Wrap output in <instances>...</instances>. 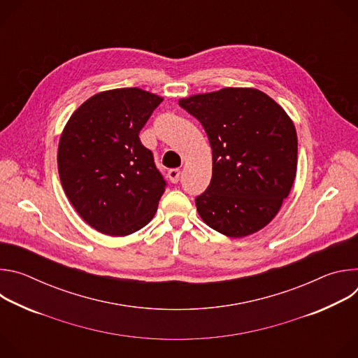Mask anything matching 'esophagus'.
I'll use <instances>...</instances> for the list:
<instances>
[{
	"label": "esophagus",
	"instance_id": "esophagus-1",
	"mask_svg": "<svg viewBox=\"0 0 358 358\" xmlns=\"http://www.w3.org/2000/svg\"><path fill=\"white\" fill-rule=\"evenodd\" d=\"M180 176H181V171L178 169H173L169 171V178L173 184H177L180 181Z\"/></svg>",
	"mask_w": 358,
	"mask_h": 358
}]
</instances>
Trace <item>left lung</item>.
Segmentation results:
<instances>
[{"label":"left lung","mask_w":358,"mask_h":358,"mask_svg":"<svg viewBox=\"0 0 358 358\" xmlns=\"http://www.w3.org/2000/svg\"><path fill=\"white\" fill-rule=\"evenodd\" d=\"M213 148V178L195 198L210 228L243 238L265 228L287 198L297 170L293 120L266 93L224 87L178 100Z\"/></svg>","instance_id":"1"}]
</instances>
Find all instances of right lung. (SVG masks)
<instances>
[{
    "label": "right lung",
    "mask_w": 358,
    "mask_h": 358,
    "mask_svg": "<svg viewBox=\"0 0 358 358\" xmlns=\"http://www.w3.org/2000/svg\"><path fill=\"white\" fill-rule=\"evenodd\" d=\"M163 97L140 87L93 94L72 113L59 138L64 191L96 231L126 236L155 217L166 181L138 133Z\"/></svg>",
    "instance_id": "1"
}]
</instances>
